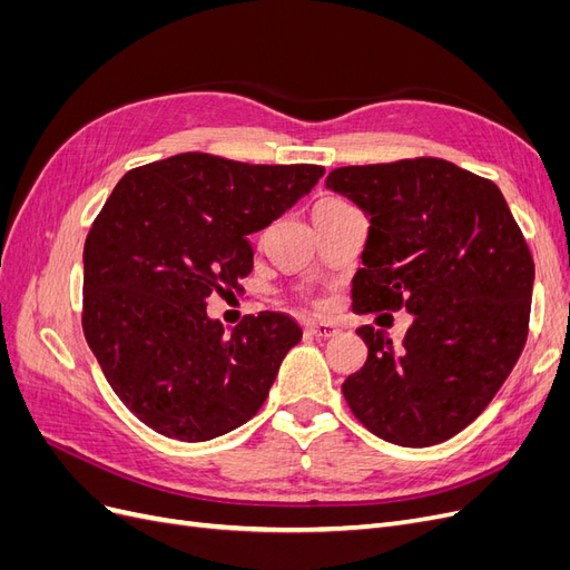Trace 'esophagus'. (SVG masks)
<instances>
[{
	"label": "esophagus",
	"mask_w": 570,
	"mask_h": 570,
	"mask_svg": "<svg viewBox=\"0 0 570 570\" xmlns=\"http://www.w3.org/2000/svg\"><path fill=\"white\" fill-rule=\"evenodd\" d=\"M340 333V327L333 323H308V335L316 340H331Z\"/></svg>",
	"instance_id": "obj_1"
}]
</instances>
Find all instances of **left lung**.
Segmentation results:
<instances>
[{
	"mask_svg": "<svg viewBox=\"0 0 570 570\" xmlns=\"http://www.w3.org/2000/svg\"><path fill=\"white\" fill-rule=\"evenodd\" d=\"M325 187L371 220L356 312L413 316L400 344L358 327L368 358L344 381V400L385 442L454 438L492 402L528 337L534 264L504 195L428 157L335 168Z\"/></svg>",
	"mask_w": 570,
	"mask_h": 570,
	"instance_id": "left-lung-1",
	"label": "left lung"
}]
</instances>
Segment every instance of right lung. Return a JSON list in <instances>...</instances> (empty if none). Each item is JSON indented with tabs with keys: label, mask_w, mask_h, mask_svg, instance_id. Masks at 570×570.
Masks as SVG:
<instances>
[{
	"label": "right lung",
	"mask_w": 570,
	"mask_h": 570,
	"mask_svg": "<svg viewBox=\"0 0 570 570\" xmlns=\"http://www.w3.org/2000/svg\"><path fill=\"white\" fill-rule=\"evenodd\" d=\"M323 174L189 151L118 180L85 239L82 331L118 400L145 425L206 442L262 409L302 327L262 312L226 331L206 299L252 273L247 235Z\"/></svg>",
	"instance_id": "1"
}]
</instances>
